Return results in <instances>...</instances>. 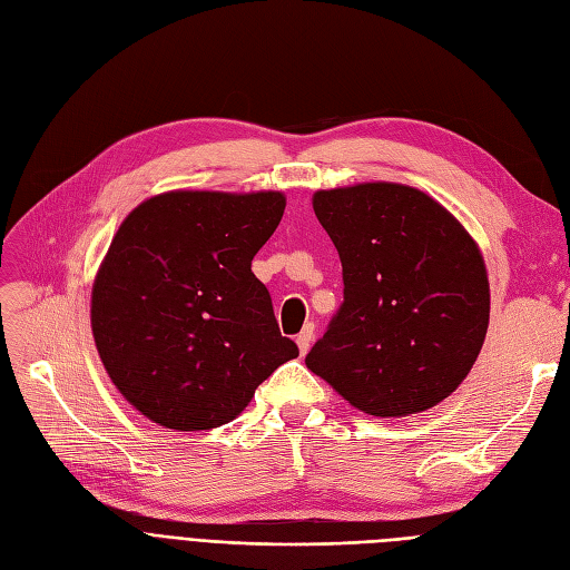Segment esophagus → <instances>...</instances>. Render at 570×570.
Listing matches in <instances>:
<instances>
[{"instance_id":"obj_1","label":"esophagus","mask_w":570,"mask_h":570,"mask_svg":"<svg viewBox=\"0 0 570 570\" xmlns=\"http://www.w3.org/2000/svg\"><path fill=\"white\" fill-rule=\"evenodd\" d=\"M312 342H314V323H306V325L302 327V333L297 335L299 352H302V354H306V352H308V347H312Z\"/></svg>"}]
</instances>
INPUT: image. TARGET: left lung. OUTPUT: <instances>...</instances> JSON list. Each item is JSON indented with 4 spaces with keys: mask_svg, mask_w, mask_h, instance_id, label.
<instances>
[{
    "mask_svg": "<svg viewBox=\"0 0 570 570\" xmlns=\"http://www.w3.org/2000/svg\"><path fill=\"white\" fill-rule=\"evenodd\" d=\"M314 212L342 262L344 299L306 366L371 416H406L450 396L490 323L478 245L421 189H321Z\"/></svg>",
    "mask_w": 570,
    "mask_h": 570,
    "instance_id": "left-lung-1",
    "label": "left lung"
}]
</instances>
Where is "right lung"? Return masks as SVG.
I'll list each match as a JSON object with an SVG mask.
<instances>
[{
  "instance_id": "obj_1",
  "label": "right lung",
  "mask_w": 570,
  "mask_h": 570,
  "mask_svg": "<svg viewBox=\"0 0 570 570\" xmlns=\"http://www.w3.org/2000/svg\"><path fill=\"white\" fill-rule=\"evenodd\" d=\"M283 212L281 193L178 189L120 223L92 287V335L114 385L149 421L218 428L299 356L252 273Z\"/></svg>"
}]
</instances>
